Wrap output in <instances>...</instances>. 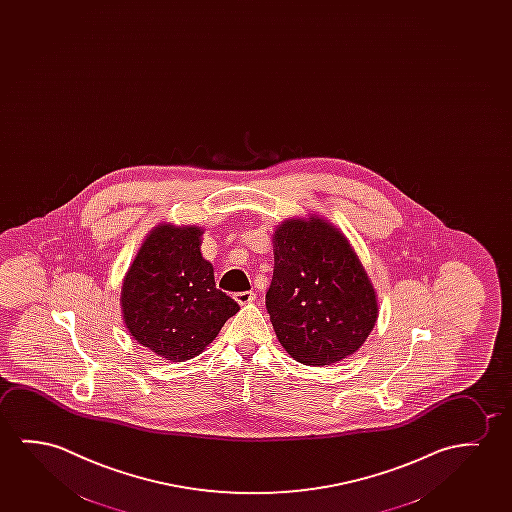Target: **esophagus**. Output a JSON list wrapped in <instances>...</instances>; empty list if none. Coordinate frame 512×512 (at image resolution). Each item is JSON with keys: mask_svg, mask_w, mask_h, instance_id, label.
Instances as JSON below:
<instances>
[{"mask_svg": "<svg viewBox=\"0 0 512 512\" xmlns=\"http://www.w3.org/2000/svg\"><path fill=\"white\" fill-rule=\"evenodd\" d=\"M234 299H236L237 303L241 304H250L255 301V292H252V290H248V292H237V294H234Z\"/></svg>", "mask_w": 512, "mask_h": 512, "instance_id": "1", "label": "esophagus"}]
</instances>
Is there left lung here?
I'll list each match as a JSON object with an SVG mask.
<instances>
[{"instance_id": "8db88e82", "label": "left lung", "mask_w": 512, "mask_h": 512, "mask_svg": "<svg viewBox=\"0 0 512 512\" xmlns=\"http://www.w3.org/2000/svg\"><path fill=\"white\" fill-rule=\"evenodd\" d=\"M273 252L266 308L289 356L329 366L361 349L377 322V292L347 236L319 215L289 218Z\"/></svg>"}]
</instances>
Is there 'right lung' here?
<instances>
[{"instance_id": "add662e5", "label": "right lung", "mask_w": 512, "mask_h": 512, "mask_svg": "<svg viewBox=\"0 0 512 512\" xmlns=\"http://www.w3.org/2000/svg\"><path fill=\"white\" fill-rule=\"evenodd\" d=\"M204 230L160 223L149 232L121 287V313L139 345L171 363L199 356L239 304L216 289L202 257Z\"/></svg>"}]
</instances>
